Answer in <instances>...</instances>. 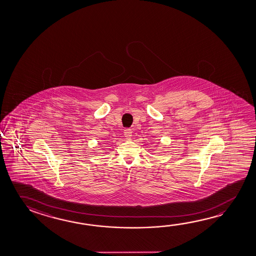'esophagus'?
<instances>
[{
  "mask_svg": "<svg viewBox=\"0 0 256 256\" xmlns=\"http://www.w3.org/2000/svg\"><path fill=\"white\" fill-rule=\"evenodd\" d=\"M124 136H125V138L126 139L131 138V136H132V130L126 128V130H124Z\"/></svg>",
  "mask_w": 256,
  "mask_h": 256,
  "instance_id": "esophagus-1",
  "label": "esophagus"
}]
</instances>
